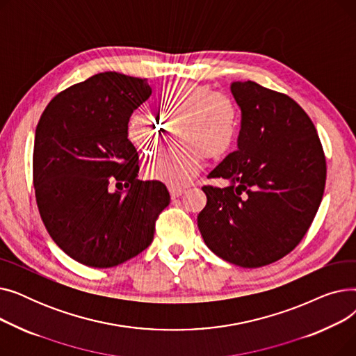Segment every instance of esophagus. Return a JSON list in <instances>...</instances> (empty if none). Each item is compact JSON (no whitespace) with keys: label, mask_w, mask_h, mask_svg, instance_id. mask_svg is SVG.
<instances>
[{"label":"esophagus","mask_w":356,"mask_h":356,"mask_svg":"<svg viewBox=\"0 0 356 356\" xmlns=\"http://www.w3.org/2000/svg\"><path fill=\"white\" fill-rule=\"evenodd\" d=\"M168 192H170L172 199H176V197H180V196L184 193V189H181V188H173V186H170V188H168Z\"/></svg>","instance_id":"34e87169"}]
</instances>
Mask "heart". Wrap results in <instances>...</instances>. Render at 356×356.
Here are the masks:
<instances>
[{"label": "heart", "mask_w": 356, "mask_h": 356, "mask_svg": "<svg viewBox=\"0 0 356 356\" xmlns=\"http://www.w3.org/2000/svg\"><path fill=\"white\" fill-rule=\"evenodd\" d=\"M157 118L133 114L127 121V137L145 156L160 147L168 125L179 122L181 145L165 149L145 167V175L173 188L188 184L202 168L203 157L219 159L229 152L239 133V109L234 98L208 85L175 82L156 97Z\"/></svg>", "instance_id": "obj_1"}]
</instances>
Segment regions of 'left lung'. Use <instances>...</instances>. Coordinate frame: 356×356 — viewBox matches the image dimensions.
Segmentation results:
<instances>
[{"label":"left lung","mask_w":356,"mask_h":356,"mask_svg":"<svg viewBox=\"0 0 356 356\" xmlns=\"http://www.w3.org/2000/svg\"><path fill=\"white\" fill-rule=\"evenodd\" d=\"M241 108L238 149L209 173L197 216L204 244L239 267L268 266L309 231L325 192L326 159L317 131L294 99L252 81L234 82Z\"/></svg>","instance_id":"left-lung-1"}]
</instances>
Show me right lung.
Instances as JSON below:
<instances>
[{"label":"right lung","mask_w":356,"mask_h":356,"mask_svg":"<svg viewBox=\"0 0 356 356\" xmlns=\"http://www.w3.org/2000/svg\"><path fill=\"white\" fill-rule=\"evenodd\" d=\"M149 95L147 79L93 74L58 93L35 128L33 184L42 220L70 258L115 267L152 244L170 203L165 186L138 180V153L127 121ZM126 191H110V183Z\"/></svg>","instance_id":"1"}]
</instances>
